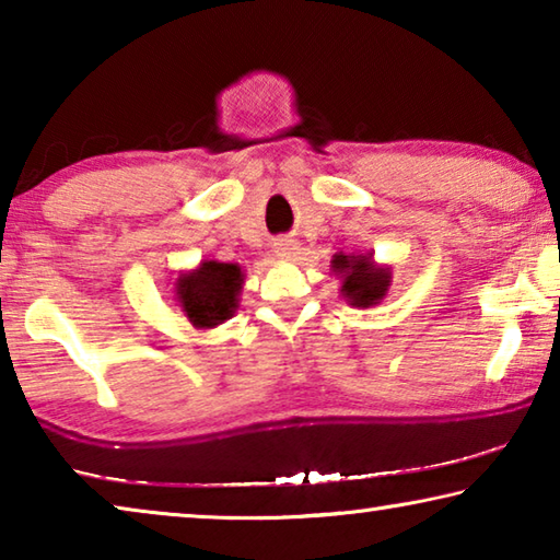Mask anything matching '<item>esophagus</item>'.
<instances>
[{
  "instance_id": "1",
  "label": "esophagus",
  "mask_w": 560,
  "mask_h": 560,
  "mask_svg": "<svg viewBox=\"0 0 560 560\" xmlns=\"http://www.w3.org/2000/svg\"><path fill=\"white\" fill-rule=\"evenodd\" d=\"M273 254H277L279 259H283V261H291V259H296V254H299V244L293 242V240H287V236H283V240H279L277 244H273Z\"/></svg>"
}]
</instances>
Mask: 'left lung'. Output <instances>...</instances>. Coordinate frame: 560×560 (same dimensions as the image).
<instances>
[{"instance_id":"8db88e82","label":"left lung","mask_w":560,"mask_h":560,"mask_svg":"<svg viewBox=\"0 0 560 560\" xmlns=\"http://www.w3.org/2000/svg\"><path fill=\"white\" fill-rule=\"evenodd\" d=\"M330 269L340 279V296L355 308L377 306L390 291L393 271L387 264H375L373 254H343L330 259Z\"/></svg>"}]
</instances>
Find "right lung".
I'll return each instance as SVG.
<instances>
[{
	"label": "right lung",
	"instance_id": "obj_1",
	"mask_svg": "<svg viewBox=\"0 0 560 560\" xmlns=\"http://www.w3.org/2000/svg\"><path fill=\"white\" fill-rule=\"evenodd\" d=\"M175 301L195 328H217L240 308L244 269L232 261L205 259L195 269L179 271Z\"/></svg>",
	"mask_w": 560,
	"mask_h": 560
}]
</instances>
